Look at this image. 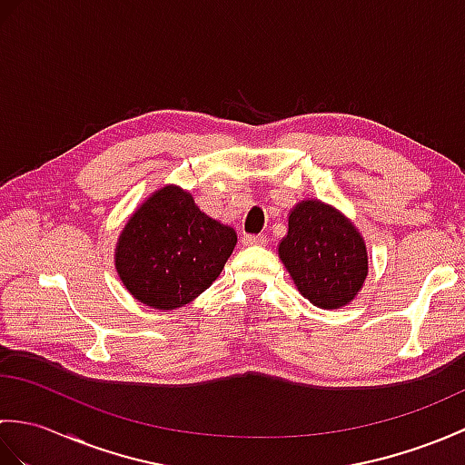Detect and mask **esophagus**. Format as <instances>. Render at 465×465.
<instances>
[{"mask_svg":"<svg viewBox=\"0 0 465 465\" xmlns=\"http://www.w3.org/2000/svg\"><path fill=\"white\" fill-rule=\"evenodd\" d=\"M242 243L243 245H265L268 243V238H265V235H243Z\"/></svg>","mask_w":465,"mask_h":465,"instance_id":"34e87169","label":"esophagus"}]
</instances>
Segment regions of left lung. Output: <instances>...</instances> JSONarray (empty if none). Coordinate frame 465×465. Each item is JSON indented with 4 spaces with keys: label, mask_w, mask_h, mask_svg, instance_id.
<instances>
[{
    "label": "left lung",
    "mask_w": 465,
    "mask_h": 465,
    "mask_svg": "<svg viewBox=\"0 0 465 465\" xmlns=\"http://www.w3.org/2000/svg\"><path fill=\"white\" fill-rule=\"evenodd\" d=\"M280 260L295 288L322 310L348 305L368 275V252L355 225L335 207L303 200L288 217Z\"/></svg>",
    "instance_id": "obj_1"
}]
</instances>
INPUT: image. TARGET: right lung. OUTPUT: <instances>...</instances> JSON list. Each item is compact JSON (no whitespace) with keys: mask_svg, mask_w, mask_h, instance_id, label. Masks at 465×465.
<instances>
[{"mask_svg":"<svg viewBox=\"0 0 465 465\" xmlns=\"http://www.w3.org/2000/svg\"><path fill=\"white\" fill-rule=\"evenodd\" d=\"M235 243L233 227L207 217L190 192L165 185L127 220L117 240L115 270L135 300L175 310L210 288Z\"/></svg>","mask_w":465,"mask_h":465,"instance_id":"right-lung-1","label":"right lung"}]
</instances>
